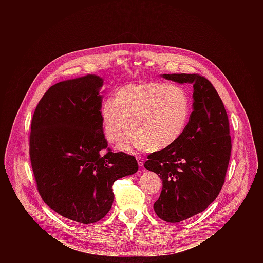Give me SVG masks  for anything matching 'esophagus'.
<instances>
[{
	"mask_svg": "<svg viewBox=\"0 0 263 263\" xmlns=\"http://www.w3.org/2000/svg\"><path fill=\"white\" fill-rule=\"evenodd\" d=\"M136 160L138 162V165L141 167L143 166V162H144V159L141 157V156H136Z\"/></svg>",
	"mask_w": 263,
	"mask_h": 263,
	"instance_id": "obj_1",
	"label": "esophagus"
}]
</instances>
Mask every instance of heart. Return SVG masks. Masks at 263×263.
I'll return each mask as SVG.
<instances>
[{
  "mask_svg": "<svg viewBox=\"0 0 263 263\" xmlns=\"http://www.w3.org/2000/svg\"><path fill=\"white\" fill-rule=\"evenodd\" d=\"M104 134L117 142L130 128L119 147L126 151H163L184 134L192 116V100L179 86L160 82L130 83L122 86L114 100L101 108Z\"/></svg>",
  "mask_w": 263,
  "mask_h": 263,
  "instance_id": "heart-1",
  "label": "heart"
}]
</instances>
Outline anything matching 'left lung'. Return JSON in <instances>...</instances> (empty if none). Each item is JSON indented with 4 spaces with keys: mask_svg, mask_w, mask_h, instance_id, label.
Segmentation results:
<instances>
[{
    "mask_svg": "<svg viewBox=\"0 0 263 263\" xmlns=\"http://www.w3.org/2000/svg\"><path fill=\"white\" fill-rule=\"evenodd\" d=\"M161 77L194 85L191 120L171 147L147 156L144 167L159 175L162 191L154 204L156 214L178 222L204 211L224 182L231 137L226 109L212 84L197 73H163Z\"/></svg>",
    "mask_w": 263,
    "mask_h": 263,
    "instance_id": "8db88e82",
    "label": "left lung"
}]
</instances>
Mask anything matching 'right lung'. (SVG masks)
Returning a JSON list of instances; mask_svg holds the SVG:
<instances>
[{
  "label": "right lung",
  "mask_w": 263,
  "mask_h": 263,
  "mask_svg": "<svg viewBox=\"0 0 263 263\" xmlns=\"http://www.w3.org/2000/svg\"><path fill=\"white\" fill-rule=\"evenodd\" d=\"M104 80L97 74L51 86L31 124L30 159L44 202L81 223L103 218L115 200L114 183L138 170L136 159L109 151L101 116Z\"/></svg>",
  "instance_id": "1"
}]
</instances>
